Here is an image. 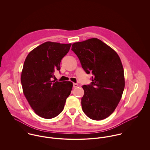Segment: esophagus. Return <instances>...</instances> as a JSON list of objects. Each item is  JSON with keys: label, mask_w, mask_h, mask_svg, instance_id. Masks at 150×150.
Returning a JSON list of instances; mask_svg holds the SVG:
<instances>
[{"label": "esophagus", "mask_w": 150, "mask_h": 150, "mask_svg": "<svg viewBox=\"0 0 150 150\" xmlns=\"http://www.w3.org/2000/svg\"><path fill=\"white\" fill-rule=\"evenodd\" d=\"M79 86V84L77 83H73V88H76Z\"/></svg>", "instance_id": "esophagus-1"}]
</instances>
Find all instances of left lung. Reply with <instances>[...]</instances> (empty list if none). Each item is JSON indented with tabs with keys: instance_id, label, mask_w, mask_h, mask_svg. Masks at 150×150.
Returning <instances> with one entry per match:
<instances>
[{
	"instance_id": "8db88e82",
	"label": "left lung",
	"mask_w": 150,
	"mask_h": 150,
	"mask_svg": "<svg viewBox=\"0 0 150 150\" xmlns=\"http://www.w3.org/2000/svg\"><path fill=\"white\" fill-rule=\"evenodd\" d=\"M71 50L86 73L93 75L91 84L82 86L83 110L92 120L105 119L118 106L124 89L121 59L112 48L96 38L73 43Z\"/></svg>"
}]
</instances>
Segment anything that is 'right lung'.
I'll list each match as a JSON object with an SVG mask.
<instances>
[{
    "label": "right lung",
    "mask_w": 150,
    "mask_h": 150,
    "mask_svg": "<svg viewBox=\"0 0 150 150\" xmlns=\"http://www.w3.org/2000/svg\"><path fill=\"white\" fill-rule=\"evenodd\" d=\"M71 45L45 42L32 50L24 62L21 77L23 94L35 112L44 118H54L62 111L72 89L71 81L51 80Z\"/></svg>",
    "instance_id": "right-lung-1"
}]
</instances>
